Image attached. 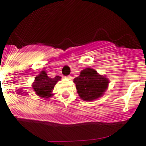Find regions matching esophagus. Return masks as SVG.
<instances>
[{
	"label": "esophagus",
	"instance_id": "1",
	"mask_svg": "<svg viewBox=\"0 0 146 146\" xmlns=\"http://www.w3.org/2000/svg\"><path fill=\"white\" fill-rule=\"evenodd\" d=\"M66 78L68 79V80H71V78H72V77H71L70 76H66Z\"/></svg>",
	"mask_w": 146,
	"mask_h": 146
}]
</instances>
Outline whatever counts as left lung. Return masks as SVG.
I'll use <instances>...</instances> for the list:
<instances>
[{"label":"left lung","instance_id":"left-lung-1","mask_svg":"<svg viewBox=\"0 0 146 146\" xmlns=\"http://www.w3.org/2000/svg\"><path fill=\"white\" fill-rule=\"evenodd\" d=\"M73 82L82 100L91 101L103 96L108 87L109 80L92 68H86Z\"/></svg>","mask_w":146,"mask_h":146}]
</instances>
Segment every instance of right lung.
<instances>
[{
  "label": "right lung",
  "mask_w": 146,
  "mask_h": 146,
  "mask_svg": "<svg viewBox=\"0 0 146 146\" xmlns=\"http://www.w3.org/2000/svg\"><path fill=\"white\" fill-rule=\"evenodd\" d=\"M61 80V76H56L51 78L47 76V73L42 70L39 75L36 76L35 81L32 84V89L34 90L35 94L43 98H51L52 96V90L55 85L59 80Z\"/></svg>",
  "instance_id": "add662e5"
}]
</instances>
